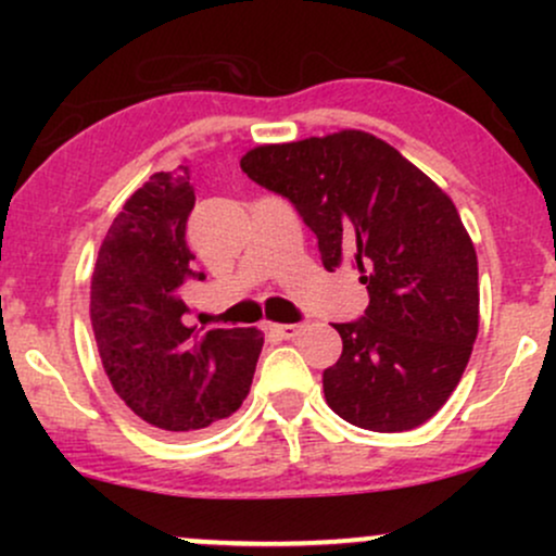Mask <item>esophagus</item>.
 Masks as SVG:
<instances>
[{"mask_svg": "<svg viewBox=\"0 0 556 556\" xmlns=\"http://www.w3.org/2000/svg\"><path fill=\"white\" fill-rule=\"evenodd\" d=\"M303 324H271V331L277 337H282V340H292V337H298V331Z\"/></svg>", "mask_w": 556, "mask_h": 556, "instance_id": "obj_1", "label": "esophagus"}]
</instances>
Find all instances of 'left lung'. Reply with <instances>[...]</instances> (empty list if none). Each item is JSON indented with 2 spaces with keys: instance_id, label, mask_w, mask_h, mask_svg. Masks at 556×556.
Segmentation results:
<instances>
[{
  "instance_id": "1",
  "label": "left lung",
  "mask_w": 556,
  "mask_h": 556,
  "mask_svg": "<svg viewBox=\"0 0 556 556\" xmlns=\"http://www.w3.org/2000/svg\"><path fill=\"white\" fill-rule=\"evenodd\" d=\"M240 167L295 206L324 269L350 261L368 290L366 314L334 324L331 410L381 433L426 424L455 392L478 334L476 248L450 195L361 130L258 146Z\"/></svg>"
}]
</instances>
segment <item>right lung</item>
<instances>
[{
  "label": "right lung",
  "mask_w": 556,
  "mask_h": 556,
  "mask_svg": "<svg viewBox=\"0 0 556 556\" xmlns=\"http://www.w3.org/2000/svg\"><path fill=\"white\" fill-rule=\"evenodd\" d=\"M195 188L188 167L156 172L125 201L99 248L91 327L119 400L162 431L208 429L251 392L258 329L185 327L182 285L206 279L185 242Z\"/></svg>",
  "instance_id": "add662e5"
}]
</instances>
